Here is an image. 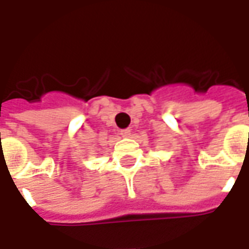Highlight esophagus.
Returning a JSON list of instances; mask_svg holds the SVG:
<instances>
[{"instance_id": "esophagus-1", "label": "esophagus", "mask_w": 249, "mask_h": 249, "mask_svg": "<svg viewBox=\"0 0 249 249\" xmlns=\"http://www.w3.org/2000/svg\"><path fill=\"white\" fill-rule=\"evenodd\" d=\"M120 135L123 136V137H129V136H130V129L120 130Z\"/></svg>"}]
</instances>
